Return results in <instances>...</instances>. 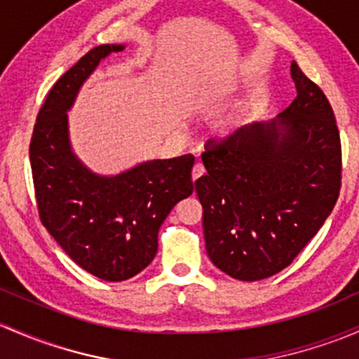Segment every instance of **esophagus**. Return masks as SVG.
Returning <instances> with one entry per match:
<instances>
[{"instance_id":"obj_1","label":"esophagus","mask_w":359,"mask_h":359,"mask_svg":"<svg viewBox=\"0 0 359 359\" xmlns=\"http://www.w3.org/2000/svg\"><path fill=\"white\" fill-rule=\"evenodd\" d=\"M205 175V167L199 163L194 165V168H192V180H198L199 177Z\"/></svg>"}]
</instances>
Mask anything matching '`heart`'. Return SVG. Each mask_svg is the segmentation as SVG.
Here are the masks:
<instances>
[{
    "instance_id": "1",
    "label": "heart",
    "mask_w": 359,
    "mask_h": 359,
    "mask_svg": "<svg viewBox=\"0 0 359 359\" xmlns=\"http://www.w3.org/2000/svg\"><path fill=\"white\" fill-rule=\"evenodd\" d=\"M256 115L258 108L252 101H239L215 111L208 120V132L218 141H230L243 134L255 122Z\"/></svg>"
}]
</instances>
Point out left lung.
<instances>
[{
	"label": "left lung",
	"mask_w": 359,
	"mask_h": 359,
	"mask_svg": "<svg viewBox=\"0 0 359 359\" xmlns=\"http://www.w3.org/2000/svg\"><path fill=\"white\" fill-rule=\"evenodd\" d=\"M297 96L269 122L236 139L208 142L206 175L196 180L206 252L244 282L292 263L334 210L341 191V137L329 100L301 72Z\"/></svg>",
	"instance_id": "8db88e82"
}]
</instances>
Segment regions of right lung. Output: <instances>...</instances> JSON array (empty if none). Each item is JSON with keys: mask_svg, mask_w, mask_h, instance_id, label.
<instances>
[{"mask_svg": "<svg viewBox=\"0 0 359 359\" xmlns=\"http://www.w3.org/2000/svg\"><path fill=\"white\" fill-rule=\"evenodd\" d=\"M123 50L126 44L93 48L58 79L29 148L41 222L72 262L107 282L127 280L153 262L161 224L192 194V154L101 175L72 149L69 111L79 90L104 58Z\"/></svg>", "mask_w": 359, "mask_h": 359, "instance_id": "right-lung-1", "label": "right lung"}]
</instances>
